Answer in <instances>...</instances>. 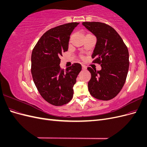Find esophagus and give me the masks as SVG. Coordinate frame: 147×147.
I'll return each mask as SVG.
<instances>
[{"label": "esophagus", "mask_w": 147, "mask_h": 147, "mask_svg": "<svg viewBox=\"0 0 147 147\" xmlns=\"http://www.w3.org/2000/svg\"><path fill=\"white\" fill-rule=\"evenodd\" d=\"M82 70H86V67L85 65H82Z\"/></svg>", "instance_id": "1"}]
</instances>
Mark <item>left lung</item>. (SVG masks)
<instances>
[{"mask_svg": "<svg viewBox=\"0 0 147 147\" xmlns=\"http://www.w3.org/2000/svg\"><path fill=\"white\" fill-rule=\"evenodd\" d=\"M82 24L96 37L92 55L94 63L101 70L88 67L91 78L88 90L94 98L109 100L120 92L126 82L129 66V52L123 39L113 28L100 22H83Z\"/></svg>", "mask_w": 147, "mask_h": 147, "instance_id": "obj_1", "label": "left lung"}]
</instances>
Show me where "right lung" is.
Segmentation results:
<instances>
[{
	"label": "right lung",
	"instance_id": "right-lung-1",
	"mask_svg": "<svg viewBox=\"0 0 147 147\" xmlns=\"http://www.w3.org/2000/svg\"><path fill=\"white\" fill-rule=\"evenodd\" d=\"M79 23H70L52 28L44 34L31 55V73L40 94L55 106L67 104L72 99L73 87L82 70L75 63L65 70L60 67L62 53L68 50L71 33Z\"/></svg>",
	"mask_w": 147,
	"mask_h": 147
}]
</instances>
